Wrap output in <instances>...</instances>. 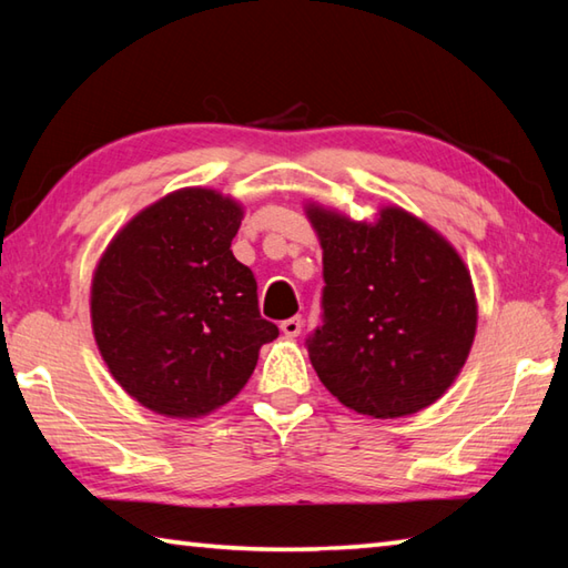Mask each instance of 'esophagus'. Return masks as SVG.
Listing matches in <instances>:
<instances>
[{
	"label": "esophagus",
	"mask_w": 568,
	"mask_h": 568,
	"mask_svg": "<svg viewBox=\"0 0 568 568\" xmlns=\"http://www.w3.org/2000/svg\"><path fill=\"white\" fill-rule=\"evenodd\" d=\"M281 329L285 336H297L300 332H303V317H291L281 322Z\"/></svg>",
	"instance_id": "esophagus-1"
}]
</instances>
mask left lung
I'll return each instance as SVG.
<instances>
[{"mask_svg":"<svg viewBox=\"0 0 568 568\" xmlns=\"http://www.w3.org/2000/svg\"><path fill=\"white\" fill-rule=\"evenodd\" d=\"M322 244V327L310 361L358 415H415L446 393L476 336V295L462 256L400 207L354 222L310 204Z\"/></svg>","mask_w":568,"mask_h":568,"instance_id":"1","label":"left lung"}]
</instances>
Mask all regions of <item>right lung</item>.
Returning <instances> with one entry per match:
<instances>
[{"mask_svg":"<svg viewBox=\"0 0 568 568\" xmlns=\"http://www.w3.org/2000/svg\"><path fill=\"white\" fill-rule=\"evenodd\" d=\"M244 210L185 187L139 212L98 263L92 332L106 368L143 407L202 417L244 388L277 327L232 253Z\"/></svg>","mask_w":568,"mask_h":568,"instance_id":"obj_1","label":"right lung"}]
</instances>
